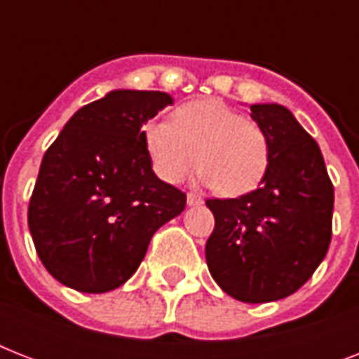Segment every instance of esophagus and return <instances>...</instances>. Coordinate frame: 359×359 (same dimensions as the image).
<instances>
[{"label": "esophagus", "instance_id": "esophagus-1", "mask_svg": "<svg viewBox=\"0 0 359 359\" xmlns=\"http://www.w3.org/2000/svg\"><path fill=\"white\" fill-rule=\"evenodd\" d=\"M186 201H188V205H190V207H196V205H201L203 203V197L201 196H197V194H188V196H186Z\"/></svg>", "mask_w": 359, "mask_h": 359}]
</instances>
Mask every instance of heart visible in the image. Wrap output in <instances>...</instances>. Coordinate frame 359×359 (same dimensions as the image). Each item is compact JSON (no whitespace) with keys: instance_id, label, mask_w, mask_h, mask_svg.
I'll return each instance as SVG.
<instances>
[{"instance_id":"obj_1","label":"heart","mask_w":359,"mask_h":359,"mask_svg":"<svg viewBox=\"0 0 359 359\" xmlns=\"http://www.w3.org/2000/svg\"><path fill=\"white\" fill-rule=\"evenodd\" d=\"M143 143L154 173L177 184L199 168L219 196L238 197L261 186L270 168V140L253 121L218 98L182 104L169 121H149Z\"/></svg>"}]
</instances>
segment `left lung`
Masks as SVG:
<instances>
[{
  "mask_svg": "<svg viewBox=\"0 0 359 359\" xmlns=\"http://www.w3.org/2000/svg\"><path fill=\"white\" fill-rule=\"evenodd\" d=\"M270 140V168L257 190L207 199L214 231L205 255L214 281L245 304L287 298L323 262L332 242L334 184L317 141L279 104H253Z\"/></svg>",
  "mask_w": 359,
  "mask_h": 359,
  "instance_id": "left-lung-1",
  "label": "left lung"
}]
</instances>
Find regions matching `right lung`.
<instances>
[{
    "mask_svg": "<svg viewBox=\"0 0 359 359\" xmlns=\"http://www.w3.org/2000/svg\"><path fill=\"white\" fill-rule=\"evenodd\" d=\"M171 102L168 93L111 91L78 109L44 152L27 224L59 283L117 289L152 235L184 210L186 194L158 179L143 143V124Z\"/></svg>",
    "mask_w": 359,
    "mask_h": 359,
    "instance_id": "right-lung-1",
    "label": "right lung"
}]
</instances>
